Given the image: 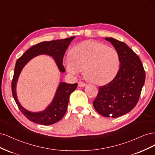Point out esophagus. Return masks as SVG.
Here are the masks:
<instances>
[{"label":"esophagus","mask_w":155,"mask_h":155,"mask_svg":"<svg viewBox=\"0 0 155 155\" xmlns=\"http://www.w3.org/2000/svg\"><path fill=\"white\" fill-rule=\"evenodd\" d=\"M85 86H86V84L84 83L83 82H81V81H79L78 82V87H84Z\"/></svg>","instance_id":"34e87169"}]
</instances>
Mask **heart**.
Here are the masks:
<instances>
[{
	"label": "heart",
	"mask_w": 155,
	"mask_h": 155,
	"mask_svg": "<svg viewBox=\"0 0 155 155\" xmlns=\"http://www.w3.org/2000/svg\"><path fill=\"white\" fill-rule=\"evenodd\" d=\"M67 71L78 75L84 69V77L95 84H106L116 76L120 57L115 49L95 41H87L74 47L71 56L65 60Z\"/></svg>",
	"instance_id": "b5f03b06"
}]
</instances>
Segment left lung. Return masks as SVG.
<instances>
[{"label": "left lung", "instance_id": "8db88e82", "mask_svg": "<svg viewBox=\"0 0 155 155\" xmlns=\"http://www.w3.org/2000/svg\"><path fill=\"white\" fill-rule=\"evenodd\" d=\"M118 51L120 68L113 81L100 86L93 102L94 108L105 117L117 118L136 106L146 79L140 59L126 44L113 38H105Z\"/></svg>", "mask_w": 155, "mask_h": 155}]
</instances>
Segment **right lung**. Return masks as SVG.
<instances>
[{
	"mask_svg": "<svg viewBox=\"0 0 155 155\" xmlns=\"http://www.w3.org/2000/svg\"><path fill=\"white\" fill-rule=\"evenodd\" d=\"M74 38V37H71L61 40L42 42L34 45L17 61L12 82V94L20 111L29 120L44 126L51 125L61 120L67 111L69 97L76 89L77 83L71 84L61 82L57 88L52 102L44 111L38 113L29 112L20 104L16 94L17 82L22 68L33 57L38 54H46L54 58L60 71L65 72L66 70L62 64L63 58L69 44Z\"/></svg>",
	"mask_w": 155,
	"mask_h": 155,
	"instance_id": "obj_1",
	"label": "right lung"
}]
</instances>
